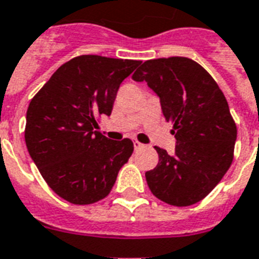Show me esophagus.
Segmentation results:
<instances>
[{"label": "esophagus", "mask_w": 259, "mask_h": 259, "mask_svg": "<svg viewBox=\"0 0 259 259\" xmlns=\"http://www.w3.org/2000/svg\"><path fill=\"white\" fill-rule=\"evenodd\" d=\"M134 147H135V150H139V149H142V147H143V145H142L141 142L135 141L134 142Z\"/></svg>", "instance_id": "esophagus-1"}]
</instances>
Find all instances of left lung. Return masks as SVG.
<instances>
[{
	"instance_id": "1",
	"label": "left lung",
	"mask_w": 259,
	"mask_h": 259,
	"mask_svg": "<svg viewBox=\"0 0 259 259\" xmlns=\"http://www.w3.org/2000/svg\"><path fill=\"white\" fill-rule=\"evenodd\" d=\"M132 79L146 81L158 95L176 138L174 155L155 146L158 164L146 172L150 191L172 206L202 201L233 159L238 130L223 91L205 68L187 57L147 60Z\"/></svg>"
}]
</instances>
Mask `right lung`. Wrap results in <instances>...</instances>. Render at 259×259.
I'll use <instances>...</instances> for the list:
<instances>
[{
	"mask_svg": "<svg viewBox=\"0 0 259 259\" xmlns=\"http://www.w3.org/2000/svg\"><path fill=\"white\" fill-rule=\"evenodd\" d=\"M138 65L137 60L94 54L72 58L28 105V153L49 187L73 205L108 196L131 157V139L110 141L94 128L98 116H110L118 87Z\"/></svg>",
	"mask_w": 259,
	"mask_h": 259,
	"instance_id": "obj_1",
	"label": "right lung"
}]
</instances>
